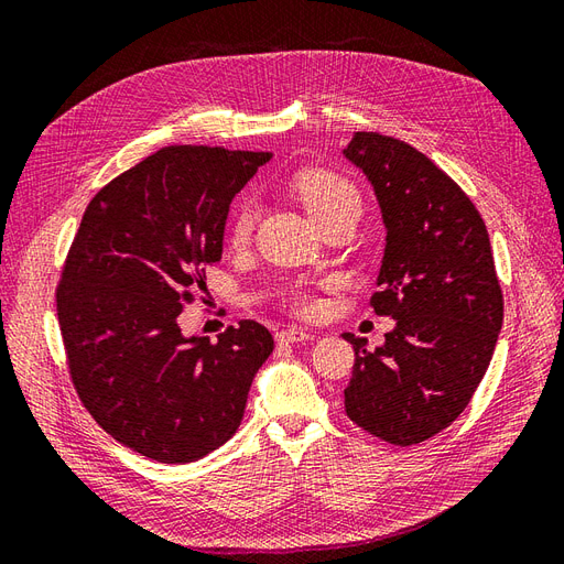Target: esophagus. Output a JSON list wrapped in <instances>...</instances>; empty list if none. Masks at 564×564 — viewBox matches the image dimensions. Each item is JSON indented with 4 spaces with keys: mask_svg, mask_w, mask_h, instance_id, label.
Masks as SVG:
<instances>
[{
    "mask_svg": "<svg viewBox=\"0 0 564 564\" xmlns=\"http://www.w3.org/2000/svg\"><path fill=\"white\" fill-rule=\"evenodd\" d=\"M278 344H299V340H308L313 338V334L308 329H301V327H289L278 332Z\"/></svg>",
    "mask_w": 564,
    "mask_h": 564,
    "instance_id": "1",
    "label": "esophagus"
}]
</instances>
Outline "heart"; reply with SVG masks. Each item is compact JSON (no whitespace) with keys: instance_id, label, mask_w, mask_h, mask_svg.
<instances>
[{"instance_id":"obj_1","label":"heart","mask_w":564,"mask_h":564,"mask_svg":"<svg viewBox=\"0 0 564 564\" xmlns=\"http://www.w3.org/2000/svg\"><path fill=\"white\" fill-rule=\"evenodd\" d=\"M294 195L303 204V209L311 214V218L322 220L338 209H360V195H357L355 187L332 172H324V169H308V172H301L294 178ZM253 230V207L249 202H240L230 216V242L235 247L247 245L249 235ZM292 305L299 313H313L315 311V299L308 294H296L292 299Z\"/></svg>"}]
</instances>
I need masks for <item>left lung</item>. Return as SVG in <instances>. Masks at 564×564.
<instances>
[{
	"instance_id": "obj_1",
	"label": "left lung",
	"mask_w": 564,
	"mask_h": 564,
	"mask_svg": "<svg viewBox=\"0 0 564 564\" xmlns=\"http://www.w3.org/2000/svg\"><path fill=\"white\" fill-rule=\"evenodd\" d=\"M373 187L386 226L377 315L395 319L386 344L344 334L355 365L346 414L390 445H419L468 406L503 324L489 235L470 197L404 141L357 131L344 148Z\"/></svg>"
}]
</instances>
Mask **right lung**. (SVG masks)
I'll return each mask as SVG.
<instances>
[{
    "label": "right lung",
    "instance_id": "1",
    "mask_svg": "<svg viewBox=\"0 0 564 564\" xmlns=\"http://www.w3.org/2000/svg\"><path fill=\"white\" fill-rule=\"evenodd\" d=\"M272 152L169 145L110 181L82 216L56 311L77 395L124 447L191 464L240 425L275 340L263 324L183 336L178 315L220 261L232 197Z\"/></svg>",
    "mask_w": 564,
    "mask_h": 564
}]
</instances>
